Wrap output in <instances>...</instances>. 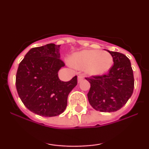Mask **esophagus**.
I'll use <instances>...</instances> for the list:
<instances>
[{"mask_svg":"<svg viewBox=\"0 0 149 149\" xmlns=\"http://www.w3.org/2000/svg\"><path fill=\"white\" fill-rule=\"evenodd\" d=\"M83 79H84V76H83V75H81V74L78 75V83H79V82H80L82 80H83Z\"/></svg>","mask_w":149,"mask_h":149,"instance_id":"1","label":"esophagus"}]
</instances>
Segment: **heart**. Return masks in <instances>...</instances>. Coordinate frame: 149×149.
<instances>
[{
    "mask_svg": "<svg viewBox=\"0 0 149 149\" xmlns=\"http://www.w3.org/2000/svg\"><path fill=\"white\" fill-rule=\"evenodd\" d=\"M70 63L76 69H85L88 75L99 76L111 68L113 59L107 51L85 49L73 54L70 58Z\"/></svg>",
    "mask_w": 149,
    "mask_h": 149,
    "instance_id": "obj_1",
    "label": "heart"
}]
</instances>
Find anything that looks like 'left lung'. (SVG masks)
Masks as SVG:
<instances>
[{
  "label": "left lung",
  "instance_id": "8db88e82",
  "mask_svg": "<svg viewBox=\"0 0 149 149\" xmlns=\"http://www.w3.org/2000/svg\"><path fill=\"white\" fill-rule=\"evenodd\" d=\"M113 65L107 74L85 78L90 83L88 101L95 110L114 112L127 103L134 90V76L130 59L122 53L107 50Z\"/></svg>",
  "mask_w": 149,
  "mask_h": 149
}]
</instances>
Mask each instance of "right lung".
<instances>
[{
    "mask_svg": "<svg viewBox=\"0 0 149 149\" xmlns=\"http://www.w3.org/2000/svg\"><path fill=\"white\" fill-rule=\"evenodd\" d=\"M60 45L49 43L31 48L20 62L16 75L19 97L29 110L45 117L64 111L70 92L77 85V76L64 82L58 71L65 66L60 59Z\"/></svg>",
    "mask_w": 149,
    "mask_h": 149,
    "instance_id": "1",
    "label": "right lung"
}]
</instances>
